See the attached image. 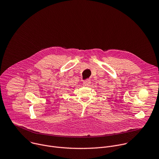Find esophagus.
<instances>
[{"instance_id":"34e87169","label":"esophagus","mask_w":159,"mask_h":159,"mask_svg":"<svg viewBox=\"0 0 159 159\" xmlns=\"http://www.w3.org/2000/svg\"><path fill=\"white\" fill-rule=\"evenodd\" d=\"M83 86H88L91 84V81L89 80H86V81H83Z\"/></svg>"}]
</instances>
